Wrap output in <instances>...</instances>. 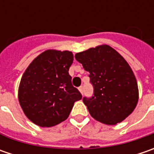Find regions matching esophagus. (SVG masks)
<instances>
[{"label":"esophagus","instance_id":"esophagus-1","mask_svg":"<svg viewBox=\"0 0 154 154\" xmlns=\"http://www.w3.org/2000/svg\"><path fill=\"white\" fill-rule=\"evenodd\" d=\"M79 90H80V92H81V94H83V93H84V88H83V86H82L79 87Z\"/></svg>","mask_w":154,"mask_h":154}]
</instances>
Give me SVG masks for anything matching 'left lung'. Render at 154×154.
Returning a JSON list of instances; mask_svg holds the SVG:
<instances>
[{"label":"left lung","instance_id":"obj_1","mask_svg":"<svg viewBox=\"0 0 154 154\" xmlns=\"http://www.w3.org/2000/svg\"><path fill=\"white\" fill-rule=\"evenodd\" d=\"M75 59L89 72L92 96L83 98L90 115L115 125L131 114L138 102V86L124 58L109 45L77 53Z\"/></svg>","mask_w":154,"mask_h":154}]
</instances>
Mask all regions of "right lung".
Listing matches in <instances>:
<instances>
[{
	"label": "right lung",
	"mask_w": 154,
	"mask_h": 154,
	"mask_svg": "<svg viewBox=\"0 0 154 154\" xmlns=\"http://www.w3.org/2000/svg\"><path fill=\"white\" fill-rule=\"evenodd\" d=\"M70 51H46L35 58L21 78L19 101L27 117L40 127L65 121L82 95L72 85Z\"/></svg>",
	"instance_id": "obj_1"
}]
</instances>
